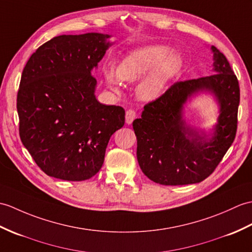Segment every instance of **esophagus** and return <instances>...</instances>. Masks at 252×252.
Returning <instances> with one entry per match:
<instances>
[{
  "label": "esophagus",
  "instance_id": "34e87169",
  "mask_svg": "<svg viewBox=\"0 0 252 252\" xmlns=\"http://www.w3.org/2000/svg\"><path fill=\"white\" fill-rule=\"evenodd\" d=\"M136 118V113H135V110H133V109H128V110H126V125H131L132 122H133V120Z\"/></svg>",
  "mask_w": 252,
  "mask_h": 252
}]
</instances>
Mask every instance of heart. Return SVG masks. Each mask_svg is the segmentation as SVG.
I'll return each mask as SVG.
<instances>
[{"instance_id": "obj_1", "label": "heart", "mask_w": 252, "mask_h": 252, "mask_svg": "<svg viewBox=\"0 0 252 252\" xmlns=\"http://www.w3.org/2000/svg\"><path fill=\"white\" fill-rule=\"evenodd\" d=\"M183 67V59L164 45H151L126 55L117 69L105 71V78L113 90H118L120 80L134 81L145 73L137 85V94L145 101L159 97L167 84Z\"/></svg>"}]
</instances>
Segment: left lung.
<instances>
[{
  "label": "left lung",
  "instance_id": "left-lung-1",
  "mask_svg": "<svg viewBox=\"0 0 252 252\" xmlns=\"http://www.w3.org/2000/svg\"><path fill=\"white\" fill-rule=\"evenodd\" d=\"M213 73L178 81L155 101L146 104L133 121L137 138V161L150 180L165 186L201 183L218 166L231 147L237 130L239 86L225 56L215 46ZM209 92L220 106L212 138L185 124L182 109L198 92Z\"/></svg>",
  "mask_w": 252,
  "mask_h": 252
}]
</instances>
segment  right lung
<instances>
[{"label": "right lung", "instance_id": "right-lung-1", "mask_svg": "<svg viewBox=\"0 0 252 252\" xmlns=\"http://www.w3.org/2000/svg\"><path fill=\"white\" fill-rule=\"evenodd\" d=\"M108 34L60 35L43 44L22 71L17 94L19 135L42 171L68 181L101 169L107 144L125 125V109L95 97L97 66Z\"/></svg>", "mask_w": 252, "mask_h": 252}]
</instances>
